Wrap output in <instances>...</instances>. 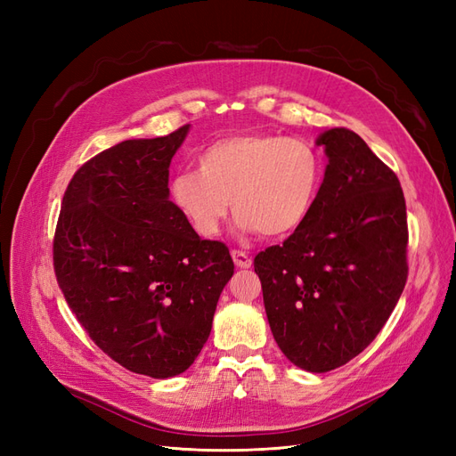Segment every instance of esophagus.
<instances>
[{"label":"esophagus","instance_id":"1","mask_svg":"<svg viewBox=\"0 0 456 456\" xmlns=\"http://www.w3.org/2000/svg\"><path fill=\"white\" fill-rule=\"evenodd\" d=\"M232 258H233V262H236L238 268H251V265H253L251 256L243 251H232Z\"/></svg>","mask_w":456,"mask_h":456}]
</instances>
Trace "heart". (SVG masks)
I'll return each instance as SVG.
<instances>
[{"mask_svg":"<svg viewBox=\"0 0 456 456\" xmlns=\"http://www.w3.org/2000/svg\"><path fill=\"white\" fill-rule=\"evenodd\" d=\"M322 184V158L300 139L241 133L198 156V171L173 176L171 198L200 236H216L230 209L238 228L280 238L308 218Z\"/></svg>","mask_w":456,"mask_h":456,"instance_id":"heart-1","label":"heart"}]
</instances>
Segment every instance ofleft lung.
<instances>
[{
	"label": "left lung",
	"mask_w": 456,
	"mask_h": 456,
	"mask_svg": "<svg viewBox=\"0 0 456 456\" xmlns=\"http://www.w3.org/2000/svg\"><path fill=\"white\" fill-rule=\"evenodd\" d=\"M327 167L308 218L255 256L272 335L293 365L327 372L362 354L407 281V211L392 169L360 134L315 139Z\"/></svg>",
	"instance_id": "8db88e82"
}]
</instances>
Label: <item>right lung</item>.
Masks as SVG:
<instances>
[{"mask_svg":"<svg viewBox=\"0 0 456 456\" xmlns=\"http://www.w3.org/2000/svg\"><path fill=\"white\" fill-rule=\"evenodd\" d=\"M188 131L123 141L79 167L53 243L77 322L114 362L151 379L194 363L233 275L228 247L201 240L169 200V165Z\"/></svg>","mask_w":456,"mask_h":456,"instance_id":"1","label":"right lung"}]
</instances>
